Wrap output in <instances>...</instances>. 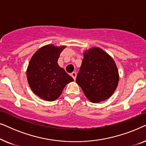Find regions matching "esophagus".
<instances>
[{"label": "esophagus", "mask_w": 146, "mask_h": 146, "mask_svg": "<svg viewBox=\"0 0 146 146\" xmlns=\"http://www.w3.org/2000/svg\"><path fill=\"white\" fill-rule=\"evenodd\" d=\"M71 77L73 78V79H74V80H75V79H76V77H77L76 72H73V73H72L71 74Z\"/></svg>", "instance_id": "obj_1"}]
</instances>
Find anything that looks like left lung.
Here are the masks:
<instances>
[{
  "instance_id": "obj_1",
  "label": "left lung",
  "mask_w": 146,
  "mask_h": 146,
  "mask_svg": "<svg viewBox=\"0 0 146 146\" xmlns=\"http://www.w3.org/2000/svg\"><path fill=\"white\" fill-rule=\"evenodd\" d=\"M118 81L117 68L108 54L100 48L85 52L76 82L90 102L98 103L110 98Z\"/></svg>"
}]
</instances>
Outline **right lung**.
<instances>
[{"label":"right lung","instance_id":"1","mask_svg":"<svg viewBox=\"0 0 146 146\" xmlns=\"http://www.w3.org/2000/svg\"><path fill=\"white\" fill-rule=\"evenodd\" d=\"M65 46H44L34 54L29 62L27 77L33 91L42 100H55L64 87L73 79L57 63Z\"/></svg>","mask_w":146,"mask_h":146}]
</instances>
